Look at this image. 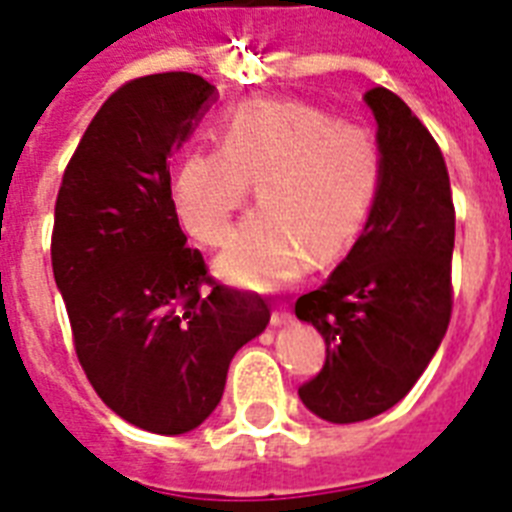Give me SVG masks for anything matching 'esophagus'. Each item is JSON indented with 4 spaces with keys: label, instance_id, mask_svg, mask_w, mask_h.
I'll use <instances>...</instances> for the list:
<instances>
[{
    "label": "esophagus",
    "instance_id": "esophagus-1",
    "mask_svg": "<svg viewBox=\"0 0 512 512\" xmlns=\"http://www.w3.org/2000/svg\"><path fill=\"white\" fill-rule=\"evenodd\" d=\"M289 321H292V313H289L287 305H279V308L271 313L273 327H281V324H289Z\"/></svg>",
    "mask_w": 512,
    "mask_h": 512
}]
</instances>
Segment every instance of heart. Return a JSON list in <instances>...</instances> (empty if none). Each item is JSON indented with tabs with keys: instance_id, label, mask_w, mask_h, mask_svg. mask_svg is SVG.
Masks as SVG:
<instances>
[{
	"instance_id": "b5f03b06",
	"label": "heart",
	"mask_w": 512,
	"mask_h": 512,
	"mask_svg": "<svg viewBox=\"0 0 512 512\" xmlns=\"http://www.w3.org/2000/svg\"><path fill=\"white\" fill-rule=\"evenodd\" d=\"M255 185L260 209L244 220L215 273L228 284L273 289L311 260H332L356 241L380 188V148L358 124L295 100H241L217 122V151L180 159L172 201L204 247L231 239Z\"/></svg>"
}]
</instances>
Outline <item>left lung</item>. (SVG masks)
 <instances>
[{"instance_id":"8db88e82","label":"left lung","mask_w":512,"mask_h":512,"mask_svg":"<svg viewBox=\"0 0 512 512\" xmlns=\"http://www.w3.org/2000/svg\"><path fill=\"white\" fill-rule=\"evenodd\" d=\"M364 100L377 122L380 188L348 257L295 303L297 319L327 342L321 372L297 393L337 425L396 406L452 319L454 204L444 154L398 95L374 87Z\"/></svg>"}]
</instances>
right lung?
Instances as JSON below:
<instances>
[{
  "mask_svg": "<svg viewBox=\"0 0 512 512\" xmlns=\"http://www.w3.org/2000/svg\"><path fill=\"white\" fill-rule=\"evenodd\" d=\"M215 92L185 71L122 84L79 140L55 201L52 273L79 364L111 412L162 436L215 412L231 358L271 321L260 297L209 276L177 223L167 162Z\"/></svg>",
  "mask_w": 512,
  "mask_h": 512,
  "instance_id": "1",
  "label": "right lung"
}]
</instances>
